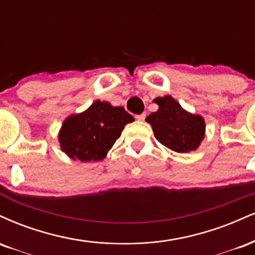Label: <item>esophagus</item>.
Segmentation results:
<instances>
[{
	"instance_id": "obj_1",
	"label": "esophagus",
	"mask_w": 255,
	"mask_h": 255,
	"mask_svg": "<svg viewBox=\"0 0 255 255\" xmlns=\"http://www.w3.org/2000/svg\"><path fill=\"white\" fill-rule=\"evenodd\" d=\"M134 118L137 119V121H139V122H143L145 119V113H142V115H137L136 117H134Z\"/></svg>"
}]
</instances>
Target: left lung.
Here are the masks:
<instances>
[{
  "instance_id": "obj_1",
  "label": "left lung",
  "mask_w": 255,
  "mask_h": 255,
  "mask_svg": "<svg viewBox=\"0 0 255 255\" xmlns=\"http://www.w3.org/2000/svg\"><path fill=\"white\" fill-rule=\"evenodd\" d=\"M157 112L146 117L154 136L161 144L176 152L196 150L204 138L205 123L200 116L191 115L170 95L156 98Z\"/></svg>"
}]
</instances>
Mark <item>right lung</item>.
<instances>
[{"instance_id":"obj_1","label":"right lung","mask_w":255,"mask_h":255,"mask_svg":"<svg viewBox=\"0 0 255 255\" xmlns=\"http://www.w3.org/2000/svg\"><path fill=\"white\" fill-rule=\"evenodd\" d=\"M133 121L124 107L98 100L86 112L65 119L59 132L61 148L74 160L100 161L121 137L125 125Z\"/></svg>"}]
</instances>
